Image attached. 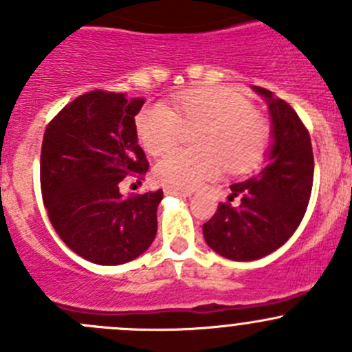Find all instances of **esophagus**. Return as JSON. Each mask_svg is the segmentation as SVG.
Wrapping results in <instances>:
<instances>
[{
    "label": "esophagus",
    "instance_id": "34e87169",
    "mask_svg": "<svg viewBox=\"0 0 352 352\" xmlns=\"http://www.w3.org/2000/svg\"><path fill=\"white\" fill-rule=\"evenodd\" d=\"M165 194H166V196H179V197H190V196H192V192H190V190L175 189V187H165Z\"/></svg>",
    "mask_w": 352,
    "mask_h": 352
}]
</instances>
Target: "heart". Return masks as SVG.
Instances as JSON below:
<instances>
[{
  "label": "heart",
  "mask_w": 352,
  "mask_h": 352,
  "mask_svg": "<svg viewBox=\"0 0 352 352\" xmlns=\"http://www.w3.org/2000/svg\"><path fill=\"white\" fill-rule=\"evenodd\" d=\"M195 135L197 152L170 151L156 162L155 177L175 189L189 190L214 179L225 165L230 172L254 168L271 140L265 119L242 94L230 88H202L180 95L172 110L165 105H146L136 117L141 146L160 155L176 144L184 130Z\"/></svg>",
  "instance_id": "obj_1"
}]
</instances>
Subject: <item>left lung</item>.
<instances>
[{
	"label": "left lung",
	"instance_id": "left-lung-1",
	"mask_svg": "<svg viewBox=\"0 0 352 352\" xmlns=\"http://www.w3.org/2000/svg\"><path fill=\"white\" fill-rule=\"evenodd\" d=\"M267 104L271 143L265 165L243 182L230 186L228 201L204 223V240L230 261H257L283 247L296 232L308 208L314 184V153L307 127L272 91L252 87Z\"/></svg>",
	"mask_w": 352,
	"mask_h": 352
}]
</instances>
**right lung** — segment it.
Here are the masks:
<instances>
[{"mask_svg": "<svg viewBox=\"0 0 352 352\" xmlns=\"http://www.w3.org/2000/svg\"><path fill=\"white\" fill-rule=\"evenodd\" d=\"M143 98L90 91L74 98L45 129L41 187L49 219L74 254L94 264L134 261L153 243L162 189L124 197L119 182L148 172L134 117Z\"/></svg>", "mask_w": 352, "mask_h": 352, "instance_id": "add662e5", "label": "right lung"}]
</instances>
